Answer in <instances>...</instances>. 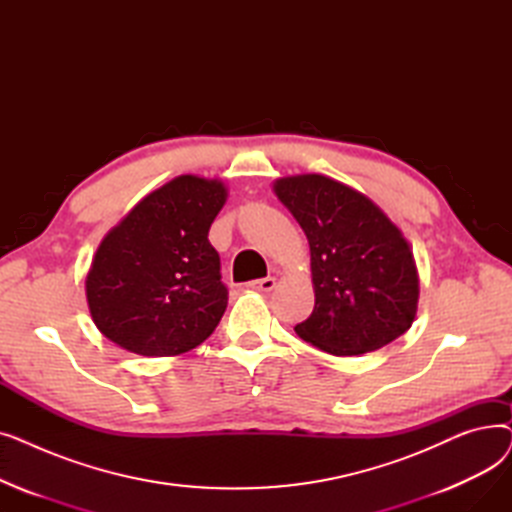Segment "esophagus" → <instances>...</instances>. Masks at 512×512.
Listing matches in <instances>:
<instances>
[{
    "mask_svg": "<svg viewBox=\"0 0 512 512\" xmlns=\"http://www.w3.org/2000/svg\"><path fill=\"white\" fill-rule=\"evenodd\" d=\"M251 290H259V292H270L274 286H276V280L274 278H259V280H251L249 284H247Z\"/></svg>",
    "mask_w": 512,
    "mask_h": 512,
    "instance_id": "34e87169",
    "label": "esophagus"
}]
</instances>
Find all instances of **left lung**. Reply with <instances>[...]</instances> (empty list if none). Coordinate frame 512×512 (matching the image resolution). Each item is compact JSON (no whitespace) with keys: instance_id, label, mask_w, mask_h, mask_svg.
<instances>
[{"instance_id":"left-lung-1","label":"left lung","mask_w":512,"mask_h":512,"mask_svg":"<svg viewBox=\"0 0 512 512\" xmlns=\"http://www.w3.org/2000/svg\"><path fill=\"white\" fill-rule=\"evenodd\" d=\"M274 191L311 249L315 307L294 332L336 357L378 351L405 334L417 313L419 278L409 242L386 213L321 174L280 178Z\"/></svg>"}]
</instances>
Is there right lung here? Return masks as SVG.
<instances>
[{
    "label": "right lung",
    "instance_id": "add662e5",
    "mask_svg": "<svg viewBox=\"0 0 512 512\" xmlns=\"http://www.w3.org/2000/svg\"><path fill=\"white\" fill-rule=\"evenodd\" d=\"M224 203L222 182L178 176L103 238L87 301L105 338L143 357H172L213 334L228 288L207 234Z\"/></svg>",
    "mask_w": 512,
    "mask_h": 512
}]
</instances>
